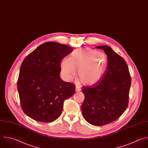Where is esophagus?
<instances>
[{
  "mask_svg": "<svg viewBox=\"0 0 148 148\" xmlns=\"http://www.w3.org/2000/svg\"><path fill=\"white\" fill-rule=\"evenodd\" d=\"M81 90V87L79 86L76 85L75 86V91L76 92H79Z\"/></svg>",
  "mask_w": 148,
  "mask_h": 148,
  "instance_id": "esophagus-1",
  "label": "esophagus"
}]
</instances>
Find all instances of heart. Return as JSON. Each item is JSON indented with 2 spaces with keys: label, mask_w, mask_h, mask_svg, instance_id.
<instances>
[{
  "label": "heart",
  "mask_w": 148,
  "mask_h": 148,
  "mask_svg": "<svg viewBox=\"0 0 148 148\" xmlns=\"http://www.w3.org/2000/svg\"><path fill=\"white\" fill-rule=\"evenodd\" d=\"M108 64L106 55L90 48L78 49L70 58H64L61 62L63 76L70 79L78 68V77L84 85H92L103 75Z\"/></svg>",
  "instance_id": "heart-1"
}]
</instances>
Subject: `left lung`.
<instances>
[{
	"label": "left lung",
	"instance_id": "left-lung-1",
	"mask_svg": "<svg viewBox=\"0 0 148 148\" xmlns=\"http://www.w3.org/2000/svg\"><path fill=\"white\" fill-rule=\"evenodd\" d=\"M108 58L102 77L91 86H82V115L90 124L102 126L118 119L127 109L131 78L124 59L108 46H99Z\"/></svg>",
	"mask_w": 148,
	"mask_h": 148
}]
</instances>
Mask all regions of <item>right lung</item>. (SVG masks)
Wrapping results in <instances>:
<instances>
[{"label":"right lung","mask_w":148,"mask_h":148,"mask_svg":"<svg viewBox=\"0 0 148 148\" xmlns=\"http://www.w3.org/2000/svg\"><path fill=\"white\" fill-rule=\"evenodd\" d=\"M73 51L66 45L47 42L23 60L17 81L21 106L35 121H55L62 112L64 101L75 92L74 84L60 77V62Z\"/></svg>","instance_id":"obj_1"}]
</instances>
